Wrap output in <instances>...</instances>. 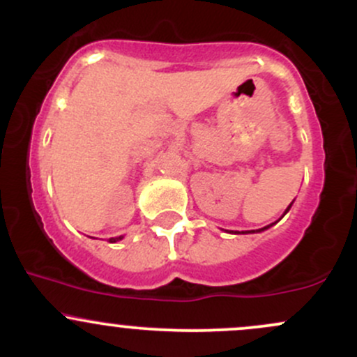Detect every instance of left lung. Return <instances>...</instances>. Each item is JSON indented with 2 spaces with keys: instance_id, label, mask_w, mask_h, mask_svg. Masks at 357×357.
<instances>
[{
  "instance_id": "left-lung-1",
  "label": "left lung",
  "mask_w": 357,
  "mask_h": 357,
  "mask_svg": "<svg viewBox=\"0 0 357 357\" xmlns=\"http://www.w3.org/2000/svg\"><path fill=\"white\" fill-rule=\"evenodd\" d=\"M290 206H292V203H290ZM290 206H289V208H287V210H285V213L290 210ZM285 213H284V215H285ZM272 225H273V223H272ZM272 225H267V227L260 228V230H252V231H241V233H255V231H264V230H267V228H270V227H272ZM235 233H236V231H235Z\"/></svg>"
}]
</instances>
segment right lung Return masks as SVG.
I'll list each match as a JSON object with an SVG mask.
<instances>
[{
  "label": "right lung",
  "mask_w": 357,
  "mask_h": 357,
  "mask_svg": "<svg viewBox=\"0 0 357 357\" xmlns=\"http://www.w3.org/2000/svg\"><path fill=\"white\" fill-rule=\"evenodd\" d=\"M119 240H122V236H116V238H109L110 243H116V241H119Z\"/></svg>",
  "instance_id": "obj_1"
}]
</instances>
